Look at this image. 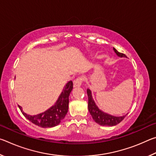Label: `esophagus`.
<instances>
[{"label": "esophagus", "instance_id": "34e87169", "mask_svg": "<svg viewBox=\"0 0 156 156\" xmlns=\"http://www.w3.org/2000/svg\"><path fill=\"white\" fill-rule=\"evenodd\" d=\"M83 80H84L83 77H82V76H80V77H78L74 81H73L74 86L75 87H80L82 84V83H83Z\"/></svg>", "mask_w": 156, "mask_h": 156}]
</instances>
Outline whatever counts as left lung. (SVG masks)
Instances as JSON below:
<instances>
[{
    "label": "left lung",
    "mask_w": 156,
    "mask_h": 156,
    "mask_svg": "<svg viewBox=\"0 0 156 156\" xmlns=\"http://www.w3.org/2000/svg\"><path fill=\"white\" fill-rule=\"evenodd\" d=\"M113 50L116 54L119 57H125L126 56L125 54H122V53L118 52L115 48H113ZM88 95V109L89 112L92 116L95 122L99 124L100 125L102 126H115L118 124H119L124 118L126 117V115L122 116H114L110 114H108L107 113L102 112L101 110L98 109V107L96 106L94 100H93L91 95V91L90 89H87Z\"/></svg>",
    "instance_id": "1"
}]
</instances>
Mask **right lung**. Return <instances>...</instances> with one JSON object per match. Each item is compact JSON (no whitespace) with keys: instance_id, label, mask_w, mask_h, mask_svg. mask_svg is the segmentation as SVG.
I'll use <instances>...</instances> for the list:
<instances>
[{"instance_id":"right-lung-1","label":"right lung","mask_w":156,"mask_h":156,"mask_svg":"<svg viewBox=\"0 0 156 156\" xmlns=\"http://www.w3.org/2000/svg\"><path fill=\"white\" fill-rule=\"evenodd\" d=\"M73 89L72 81L68 82L56 103L45 112L38 115H30L23 112L22 107L18 105L21 112L29 120L43 128L53 127L59 125L67 114L69 109V96Z\"/></svg>"}]
</instances>
